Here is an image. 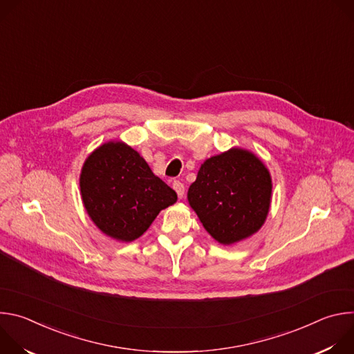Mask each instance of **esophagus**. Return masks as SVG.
I'll return each instance as SVG.
<instances>
[{
	"label": "esophagus",
	"instance_id": "34e87169",
	"mask_svg": "<svg viewBox=\"0 0 354 354\" xmlns=\"http://www.w3.org/2000/svg\"><path fill=\"white\" fill-rule=\"evenodd\" d=\"M172 187L175 189V192H176V194H178L179 198H182V197L185 196V186H183V183H180L179 180H174Z\"/></svg>",
	"mask_w": 354,
	"mask_h": 354
}]
</instances>
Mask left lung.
<instances>
[{
	"label": "left lung",
	"mask_w": 354,
	"mask_h": 354,
	"mask_svg": "<svg viewBox=\"0 0 354 354\" xmlns=\"http://www.w3.org/2000/svg\"><path fill=\"white\" fill-rule=\"evenodd\" d=\"M187 200L206 231L220 243L232 245L265 224L272 178L255 154L234 147L201 164Z\"/></svg>",
	"instance_id": "obj_1"
}]
</instances>
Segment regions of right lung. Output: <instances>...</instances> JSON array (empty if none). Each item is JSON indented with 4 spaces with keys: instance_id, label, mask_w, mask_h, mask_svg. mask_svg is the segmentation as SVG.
Instances as JSON below:
<instances>
[{
    "instance_id": "right-lung-1",
    "label": "right lung",
    "mask_w": 354,
    "mask_h": 354,
    "mask_svg": "<svg viewBox=\"0 0 354 354\" xmlns=\"http://www.w3.org/2000/svg\"><path fill=\"white\" fill-rule=\"evenodd\" d=\"M80 187L93 224L122 242L141 236L178 200L176 192L123 141H108L93 151L82 165Z\"/></svg>"
}]
</instances>
